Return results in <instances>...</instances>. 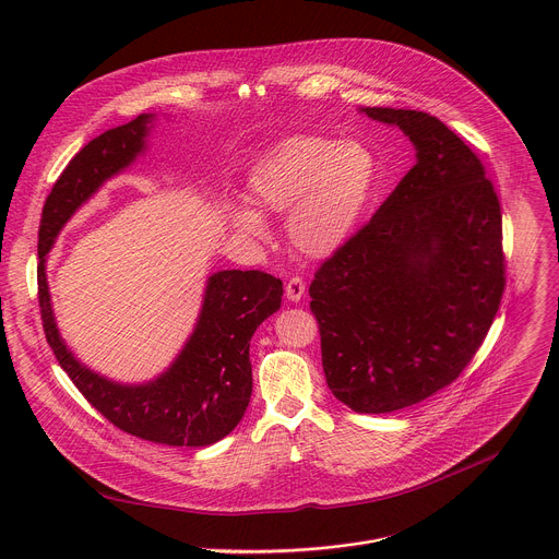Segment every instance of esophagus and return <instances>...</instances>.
Masks as SVG:
<instances>
[{"label": "esophagus", "mask_w": 559, "mask_h": 559, "mask_svg": "<svg viewBox=\"0 0 559 559\" xmlns=\"http://www.w3.org/2000/svg\"><path fill=\"white\" fill-rule=\"evenodd\" d=\"M285 296L292 300V302H298V300H302V296H305V283H302V278H289L287 283H285Z\"/></svg>", "instance_id": "34e87169"}]
</instances>
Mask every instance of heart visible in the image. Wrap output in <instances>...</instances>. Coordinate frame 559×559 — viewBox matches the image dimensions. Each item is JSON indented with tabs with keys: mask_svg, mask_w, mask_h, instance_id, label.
I'll list each match as a JSON object with an SVG mask.
<instances>
[{
	"mask_svg": "<svg viewBox=\"0 0 559 559\" xmlns=\"http://www.w3.org/2000/svg\"><path fill=\"white\" fill-rule=\"evenodd\" d=\"M376 181V154L362 141L302 134L259 158L248 192L263 212H292L289 236L302 254L330 257L356 231ZM227 218L238 231H265L263 216L248 205L231 207Z\"/></svg>",
	"mask_w": 559,
	"mask_h": 559,
	"instance_id": "heart-1",
	"label": "heart"
}]
</instances>
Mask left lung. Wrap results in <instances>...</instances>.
I'll return each mask as SVG.
<instances>
[{
  "label": "left lung",
  "mask_w": 559,
  "mask_h": 559,
  "mask_svg": "<svg viewBox=\"0 0 559 559\" xmlns=\"http://www.w3.org/2000/svg\"><path fill=\"white\" fill-rule=\"evenodd\" d=\"M401 128L416 166L318 267L311 311L325 380L358 414L412 407L480 349L504 292L502 212L475 152L420 110L360 108Z\"/></svg>",
  "instance_id": "obj_1"
}]
</instances>
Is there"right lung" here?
<instances>
[{"label": "right lung", "mask_w": 559, "mask_h": 559, "mask_svg": "<svg viewBox=\"0 0 559 559\" xmlns=\"http://www.w3.org/2000/svg\"><path fill=\"white\" fill-rule=\"evenodd\" d=\"M154 115L106 130L79 150L48 194L39 225V307L46 341L86 401L115 427L168 447H207L241 423L252 395L250 341L278 311L283 283L259 270L207 278L194 332L175 362L141 384L115 382L82 365L63 343L48 292L46 254L70 216L147 147Z\"/></svg>", "instance_id": "obj_1"}]
</instances>
